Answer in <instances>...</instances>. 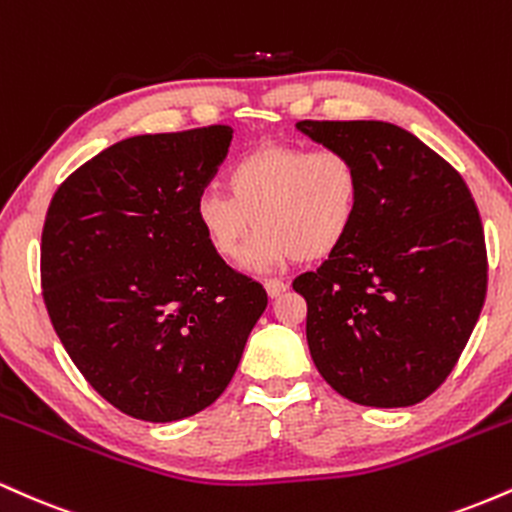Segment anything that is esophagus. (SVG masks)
I'll list each match as a JSON object with an SVG mask.
<instances>
[{
	"label": "esophagus",
	"instance_id": "esophagus-1",
	"mask_svg": "<svg viewBox=\"0 0 512 512\" xmlns=\"http://www.w3.org/2000/svg\"><path fill=\"white\" fill-rule=\"evenodd\" d=\"M264 289H267L269 298H279L281 293L289 289V284H286V281H281V279H264Z\"/></svg>",
	"mask_w": 512,
	"mask_h": 512
}]
</instances>
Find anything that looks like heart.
Here are the masks:
<instances>
[{
    "label": "heart",
    "mask_w": 512,
    "mask_h": 512,
    "mask_svg": "<svg viewBox=\"0 0 512 512\" xmlns=\"http://www.w3.org/2000/svg\"><path fill=\"white\" fill-rule=\"evenodd\" d=\"M226 191L204 187L195 221L223 260H236L252 223L243 264L267 272L291 260H320L349 238L363 199V173L339 146L272 144L240 156L226 170Z\"/></svg>",
    "instance_id": "b5f03b06"
}]
</instances>
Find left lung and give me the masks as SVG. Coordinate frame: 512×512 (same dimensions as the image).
<instances>
[{"label": "left lung", "instance_id": "left-lung-1", "mask_svg": "<svg viewBox=\"0 0 512 512\" xmlns=\"http://www.w3.org/2000/svg\"><path fill=\"white\" fill-rule=\"evenodd\" d=\"M361 166L349 238L293 281L308 303L310 356L339 395L411 407L455 368L486 298V245L462 175L407 129L380 120L296 122Z\"/></svg>", "mask_w": 512, "mask_h": 512}]
</instances>
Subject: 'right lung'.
Segmentation results:
<instances>
[{"mask_svg":"<svg viewBox=\"0 0 512 512\" xmlns=\"http://www.w3.org/2000/svg\"><path fill=\"white\" fill-rule=\"evenodd\" d=\"M233 129L122 139L57 187L40 284L57 337L122 414L180 421L221 397L267 291L209 248L195 199Z\"/></svg>","mask_w":512,"mask_h":512,"instance_id":"obj_1","label":"right lung"}]
</instances>
